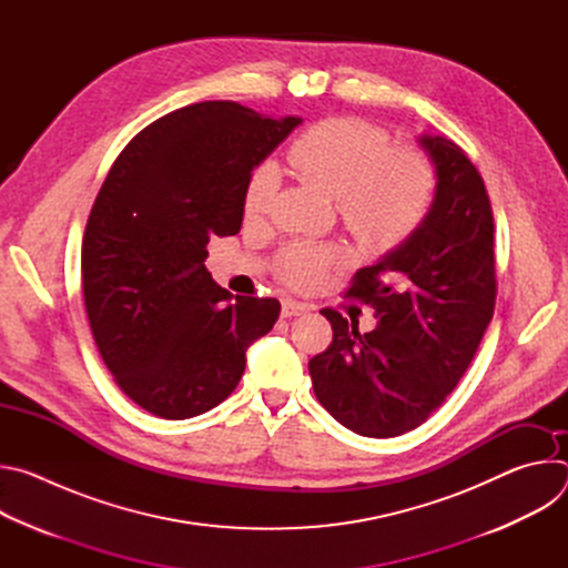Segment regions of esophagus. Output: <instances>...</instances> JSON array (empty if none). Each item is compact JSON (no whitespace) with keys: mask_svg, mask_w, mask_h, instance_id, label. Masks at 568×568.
I'll list each match as a JSON object with an SVG mask.
<instances>
[{"mask_svg":"<svg viewBox=\"0 0 568 568\" xmlns=\"http://www.w3.org/2000/svg\"><path fill=\"white\" fill-rule=\"evenodd\" d=\"M310 307L305 303H298V301H292V298H285L283 305H281V316L285 318H292V316H301L305 314Z\"/></svg>","mask_w":568,"mask_h":568,"instance_id":"esophagus-1","label":"esophagus"}]
</instances>
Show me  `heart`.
<instances>
[{"label":"heart","instance_id":"heart-1","mask_svg":"<svg viewBox=\"0 0 568 568\" xmlns=\"http://www.w3.org/2000/svg\"><path fill=\"white\" fill-rule=\"evenodd\" d=\"M290 164L337 200L346 229L375 254L399 250L420 231L436 195V169L418 145H393L390 134L359 116H331L298 134ZM281 186L274 164L256 166L242 195L247 217L265 215ZM342 261L337 247L292 245L278 258V276L310 290Z\"/></svg>","mask_w":568,"mask_h":568}]
</instances>
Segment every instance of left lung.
I'll list each match as a JSON object with an SVG mask.
<instances>
[{"label": "left lung", "mask_w": 568, "mask_h": 568, "mask_svg": "<svg viewBox=\"0 0 568 568\" xmlns=\"http://www.w3.org/2000/svg\"><path fill=\"white\" fill-rule=\"evenodd\" d=\"M420 141L438 178L429 217L346 290V298L375 310L377 328L362 335L353 318L323 307L333 342L307 364L326 412L371 438L423 425L471 364L495 314L490 195L460 145L443 136Z\"/></svg>", "instance_id": "1"}]
</instances>
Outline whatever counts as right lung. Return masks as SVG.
Wrapping results in <instances>:
<instances>
[{
    "mask_svg": "<svg viewBox=\"0 0 568 568\" xmlns=\"http://www.w3.org/2000/svg\"><path fill=\"white\" fill-rule=\"evenodd\" d=\"M301 123L235 101H204L145 125L112 164L83 235V296L99 353L141 409L186 420L226 399L245 351L281 314L276 298L235 296L204 261L235 235L261 161Z\"/></svg>",
    "mask_w": 568,
    "mask_h": 568,
    "instance_id": "right-lung-1",
    "label": "right lung"
}]
</instances>
